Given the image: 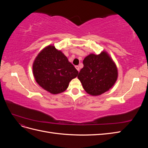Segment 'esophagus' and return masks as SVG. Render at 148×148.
Wrapping results in <instances>:
<instances>
[{"label": "esophagus", "mask_w": 148, "mask_h": 148, "mask_svg": "<svg viewBox=\"0 0 148 148\" xmlns=\"http://www.w3.org/2000/svg\"><path fill=\"white\" fill-rule=\"evenodd\" d=\"M75 68L77 69V70L79 71V66H78V65H77V66H75Z\"/></svg>", "instance_id": "1"}]
</instances>
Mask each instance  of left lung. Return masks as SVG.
Masks as SVG:
<instances>
[{"label":"left lung","mask_w":148,"mask_h":148,"mask_svg":"<svg viewBox=\"0 0 148 148\" xmlns=\"http://www.w3.org/2000/svg\"><path fill=\"white\" fill-rule=\"evenodd\" d=\"M83 68L78 78L86 92L99 96L109 90L117 81L118 71L114 62L103 51L99 55L91 53L83 60Z\"/></svg>","instance_id":"1"}]
</instances>
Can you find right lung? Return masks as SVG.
<instances>
[{
    "label": "right lung",
    "mask_w": 148,
    "mask_h": 148,
    "mask_svg": "<svg viewBox=\"0 0 148 148\" xmlns=\"http://www.w3.org/2000/svg\"><path fill=\"white\" fill-rule=\"evenodd\" d=\"M34 78L40 86L53 95L65 91L78 71L67 57L53 46H48L39 52L33 62Z\"/></svg>",
    "instance_id": "right-lung-1"
}]
</instances>
